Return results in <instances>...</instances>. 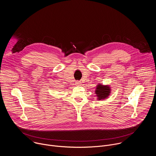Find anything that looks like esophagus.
I'll list each match as a JSON object with an SVG mask.
<instances>
[{
    "label": "esophagus",
    "mask_w": 156,
    "mask_h": 156,
    "mask_svg": "<svg viewBox=\"0 0 156 156\" xmlns=\"http://www.w3.org/2000/svg\"><path fill=\"white\" fill-rule=\"evenodd\" d=\"M77 86H80L81 84V82L80 81H76V83H75Z\"/></svg>",
    "instance_id": "esophagus-1"
}]
</instances>
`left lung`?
Returning a JSON list of instances; mask_svg holds the SVG:
<instances>
[{"label":"left lung","mask_w":156,"mask_h":156,"mask_svg":"<svg viewBox=\"0 0 156 156\" xmlns=\"http://www.w3.org/2000/svg\"><path fill=\"white\" fill-rule=\"evenodd\" d=\"M98 99L102 100L107 98L110 93V88L109 86H104L102 84H98L95 91Z\"/></svg>","instance_id":"left-lung-1"}]
</instances>
